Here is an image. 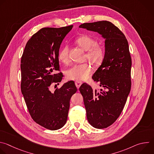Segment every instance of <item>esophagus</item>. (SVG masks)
<instances>
[{
	"label": "esophagus",
	"instance_id": "obj_1",
	"mask_svg": "<svg viewBox=\"0 0 154 154\" xmlns=\"http://www.w3.org/2000/svg\"><path fill=\"white\" fill-rule=\"evenodd\" d=\"M82 82H80V81H75V86H76V87L77 88H79L80 86L82 85Z\"/></svg>",
	"mask_w": 154,
	"mask_h": 154
}]
</instances>
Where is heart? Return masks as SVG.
<instances>
[{"instance_id": "obj_1", "label": "heart", "mask_w": 154, "mask_h": 154, "mask_svg": "<svg viewBox=\"0 0 154 154\" xmlns=\"http://www.w3.org/2000/svg\"><path fill=\"white\" fill-rule=\"evenodd\" d=\"M75 42L84 51H87L85 58L88 60L94 65H98L102 63L105 56L103 47L97 45L96 40L88 35H82L75 39ZM59 60L67 64L69 61V47L63 46L58 53ZM92 72V68L88 63L74 64L66 72V76L69 80H84L87 79Z\"/></svg>"}]
</instances>
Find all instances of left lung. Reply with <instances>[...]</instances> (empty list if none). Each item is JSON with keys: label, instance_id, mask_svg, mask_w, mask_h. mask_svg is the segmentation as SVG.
I'll use <instances>...</instances> for the list:
<instances>
[{"label": "left lung", "instance_id": "obj_1", "mask_svg": "<svg viewBox=\"0 0 154 154\" xmlns=\"http://www.w3.org/2000/svg\"><path fill=\"white\" fill-rule=\"evenodd\" d=\"M80 28L99 33L105 40V56L92 79L100 91L83 83L79 91L83 97L89 123L96 128L113 124L121 115L131 89V59L124 33L109 21L84 23Z\"/></svg>", "mask_w": 154, "mask_h": 154}]
</instances>
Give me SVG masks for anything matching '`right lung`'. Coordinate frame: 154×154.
Segmentation results:
<instances>
[{
	"label": "right lung",
	"instance_id": "1",
	"mask_svg": "<svg viewBox=\"0 0 154 154\" xmlns=\"http://www.w3.org/2000/svg\"><path fill=\"white\" fill-rule=\"evenodd\" d=\"M73 26L42 28L29 40L20 61V88L33 121L45 128L55 130L66 124L72 96L77 91L74 82L63 84L54 93L53 83L60 82L58 53L61 44Z\"/></svg>",
	"mask_w": 154,
	"mask_h": 154
}]
</instances>
